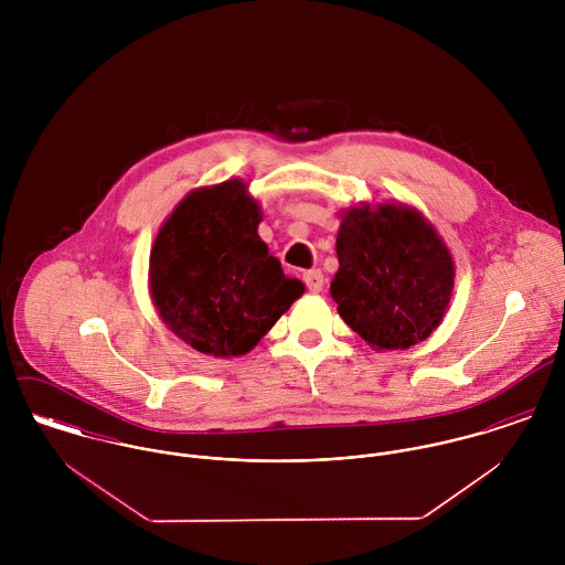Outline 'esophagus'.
<instances>
[{
  "label": "esophagus",
  "instance_id": "obj_1",
  "mask_svg": "<svg viewBox=\"0 0 565 565\" xmlns=\"http://www.w3.org/2000/svg\"><path fill=\"white\" fill-rule=\"evenodd\" d=\"M302 280L305 285L309 287L311 294H320L323 289V274L320 269H309L302 274Z\"/></svg>",
  "mask_w": 565,
  "mask_h": 565
}]
</instances>
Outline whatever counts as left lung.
Here are the masks:
<instances>
[{
  "label": "left lung",
  "mask_w": 565,
  "mask_h": 565,
  "mask_svg": "<svg viewBox=\"0 0 565 565\" xmlns=\"http://www.w3.org/2000/svg\"><path fill=\"white\" fill-rule=\"evenodd\" d=\"M337 313L374 350H406L444 320L455 289L450 249L406 204L361 202L341 213Z\"/></svg>",
  "instance_id": "left-lung-1"
}]
</instances>
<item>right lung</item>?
Masks as SVG:
<instances>
[{
    "label": "right lung",
    "mask_w": 565,
    "mask_h": 565,
    "mask_svg": "<svg viewBox=\"0 0 565 565\" xmlns=\"http://www.w3.org/2000/svg\"><path fill=\"white\" fill-rule=\"evenodd\" d=\"M242 180L191 191L150 252V296L164 326L198 352L242 356L305 294L258 237Z\"/></svg>",
    "instance_id": "add662e5"
}]
</instances>
